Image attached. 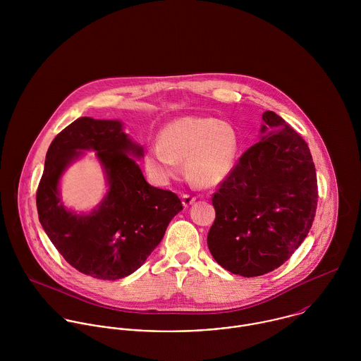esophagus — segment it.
Returning a JSON list of instances; mask_svg holds the SVG:
<instances>
[{"label":"esophagus","instance_id":"1","mask_svg":"<svg viewBox=\"0 0 361 361\" xmlns=\"http://www.w3.org/2000/svg\"><path fill=\"white\" fill-rule=\"evenodd\" d=\"M195 202H196V197H193L190 195H183L182 196V204H183V207L192 206Z\"/></svg>","mask_w":361,"mask_h":361}]
</instances>
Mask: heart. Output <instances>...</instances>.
Here are the masks:
<instances>
[{"label": "heart", "instance_id": "1", "mask_svg": "<svg viewBox=\"0 0 361 361\" xmlns=\"http://www.w3.org/2000/svg\"><path fill=\"white\" fill-rule=\"evenodd\" d=\"M238 136L233 126L209 116H180L159 132L158 143L150 145L145 166L158 183L179 175L185 159L186 173L202 186H216L235 168Z\"/></svg>", "mask_w": 361, "mask_h": 361}]
</instances>
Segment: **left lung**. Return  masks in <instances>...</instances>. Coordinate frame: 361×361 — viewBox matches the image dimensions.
Segmentation results:
<instances>
[{
    "instance_id": "8db88e82",
    "label": "left lung",
    "mask_w": 361,
    "mask_h": 361,
    "mask_svg": "<svg viewBox=\"0 0 361 361\" xmlns=\"http://www.w3.org/2000/svg\"><path fill=\"white\" fill-rule=\"evenodd\" d=\"M318 200L307 143L265 111L258 140L212 197L207 245L232 274L259 276L281 267L306 239Z\"/></svg>"
}]
</instances>
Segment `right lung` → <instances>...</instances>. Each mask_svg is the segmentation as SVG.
<instances>
[{"instance_id": "add662e5", "label": "right lung", "mask_w": 361, "mask_h": 361, "mask_svg": "<svg viewBox=\"0 0 361 361\" xmlns=\"http://www.w3.org/2000/svg\"><path fill=\"white\" fill-rule=\"evenodd\" d=\"M94 151L107 190L90 212H75L60 197L66 169ZM143 147L118 119L78 118L50 145L36 203L40 224L55 249L78 271L116 281L139 269L183 209L179 197L147 183L137 164Z\"/></svg>"}]
</instances>
